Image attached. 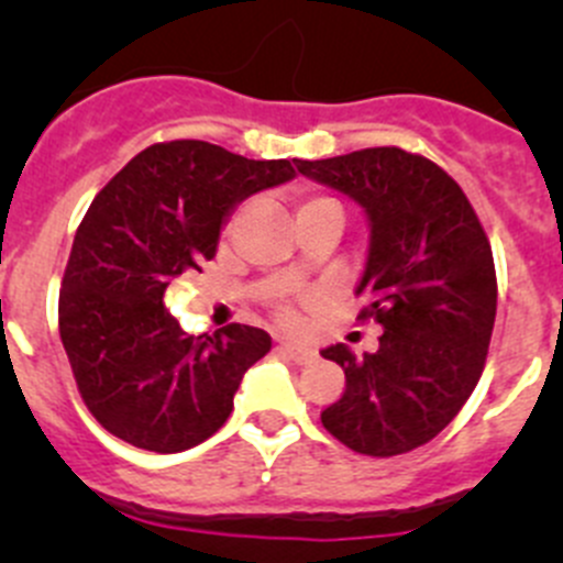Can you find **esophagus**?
<instances>
[{
	"label": "esophagus",
	"instance_id": "1",
	"mask_svg": "<svg viewBox=\"0 0 563 563\" xmlns=\"http://www.w3.org/2000/svg\"><path fill=\"white\" fill-rule=\"evenodd\" d=\"M280 354H286L288 360H294L297 365H308V362L316 360V351L308 349V345H299V343H280L277 345Z\"/></svg>",
	"mask_w": 563,
	"mask_h": 563
}]
</instances>
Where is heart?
<instances>
[{
  "label": "heart",
  "instance_id": "obj_1",
  "mask_svg": "<svg viewBox=\"0 0 563 563\" xmlns=\"http://www.w3.org/2000/svg\"><path fill=\"white\" fill-rule=\"evenodd\" d=\"M327 201H332V198H327V196H305L302 201H299V209H308V207H316V203H327ZM234 218H236V212L231 214L229 223H234ZM277 316H280L283 323H294V318H297V316H294V310L288 308V305H283L280 313H277Z\"/></svg>",
  "mask_w": 563,
  "mask_h": 563
}]
</instances>
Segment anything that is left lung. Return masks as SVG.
I'll use <instances>...</instances> for the list:
<instances>
[{"label":"left lung","mask_w":563,"mask_h":563,"mask_svg":"<svg viewBox=\"0 0 563 563\" xmlns=\"http://www.w3.org/2000/svg\"><path fill=\"white\" fill-rule=\"evenodd\" d=\"M297 168L365 209L360 321L384 329L376 354L356 356L343 343L321 351L345 371L343 397L321 411L323 428L360 455L417 450L457 417L485 371L498 297L485 229L444 168L400 146Z\"/></svg>","instance_id":"1"}]
</instances>
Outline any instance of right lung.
<instances>
[{
  "mask_svg": "<svg viewBox=\"0 0 563 563\" xmlns=\"http://www.w3.org/2000/svg\"><path fill=\"white\" fill-rule=\"evenodd\" d=\"M288 161H247L207 141H166L95 196L59 291V338L89 413L139 450H190L234 411L264 329L187 334L163 305L168 283L214 258L240 201L294 179Z\"/></svg>",
  "mask_w": 563,
  "mask_h": 563,
  "instance_id": "right-lung-1",
  "label": "right lung"
}]
</instances>
